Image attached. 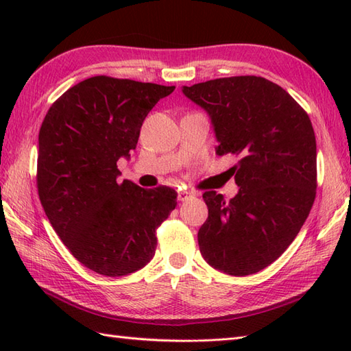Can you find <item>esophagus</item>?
<instances>
[{"label": "esophagus", "mask_w": 351, "mask_h": 351, "mask_svg": "<svg viewBox=\"0 0 351 351\" xmlns=\"http://www.w3.org/2000/svg\"><path fill=\"white\" fill-rule=\"evenodd\" d=\"M190 197H195V193H191V191H178V200H180V202H185V200H189Z\"/></svg>", "instance_id": "obj_1"}]
</instances>
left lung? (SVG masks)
<instances>
[{
  "mask_svg": "<svg viewBox=\"0 0 351 351\" xmlns=\"http://www.w3.org/2000/svg\"><path fill=\"white\" fill-rule=\"evenodd\" d=\"M182 93L211 119L219 146L235 154V197L205 191L208 219L197 241L215 270L247 276L274 263L308 219L317 189L311 119L293 96L263 77L210 80Z\"/></svg>",
  "mask_w": 351,
  "mask_h": 351,
  "instance_id": "1",
  "label": "left lung"
}]
</instances>
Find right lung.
I'll list each match as a JSON object with an SVG mask.
<instances>
[{
    "label": "right lung",
    "instance_id": "1",
    "mask_svg": "<svg viewBox=\"0 0 351 351\" xmlns=\"http://www.w3.org/2000/svg\"><path fill=\"white\" fill-rule=\"evenodd\" d=\"M175 86L106 75L66 90L39 131L37 190L49 223L81 264L117 278L155 255V230L176 206L170 187L117 180L147 113Z\"/></svg>",
    "mask_w": 351,
    "mask_h": 351
}]
</instances>
